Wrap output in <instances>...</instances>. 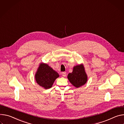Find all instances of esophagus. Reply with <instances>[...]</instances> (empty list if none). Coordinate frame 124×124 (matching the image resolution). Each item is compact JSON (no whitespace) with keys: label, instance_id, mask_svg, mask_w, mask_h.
Here are the masks:
<instances>
[{"label":"esophagus","instance_id":"obj_1","mask_svg":"<svg viewBox=\"0 0 124 124\" xmlns=\"http://www.w3.org/2000/svg\"><path fill=\"white\" fill-rule=\"evenodd\" d=\"M62 75L63 77H65L66 76V72H62Z\"/></svg>","mask_w":124,"mask_h":124}]
</instances>
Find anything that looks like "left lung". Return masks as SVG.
<instances>
[{
	"mask_svg": "<svg viewBox=\"0 0 124 124\" xmlns=\"http://www.w3.org/2000/svg\"><path fill=\"white\" fill-rule=\"evenodd\" d=\"M67 78L71 84L77 88L85 85L88 80V76L83 64L74 66L72 72L68 74Z\"/></svg>",
	"mask_w": 124,
	"mask_h": 124,
	"instance_id": "1",
	"label": "left lung"
}]
</instances>
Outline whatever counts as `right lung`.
Here are the masks:
<instances>
[{
	"label": "right lung",
	"mask_w": 124,
	"mask_h": 124,
	"mask_svg": "<svg viewBox=\"0 0 124 124\" xmlns=\"http://www.w3.org/2000/svg\"><path fill=\"white\" fill-rule=\"evenodd\" d=\"M59 74L47 63L41 62L35 74L36 83L45 89L51 88Z\"/></svg>",
	"instance_id": "1"
}]
</instances>
